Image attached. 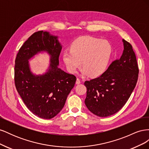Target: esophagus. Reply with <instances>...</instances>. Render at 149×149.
Here are the masks:
<instances>
[{
	"instance_id": "esophagus-1",
	"label": "esophagus",
	"mask_w": 149,
	"mask_h": 149,
	"mask_svg": "<svg viewBox=\"0 0 149 149\" xmlns=\"http://www.w3.org/2000/svg\"><path fill=\"white\" fill-rule=\"evenodd\" d=\"M76 83L77 84H80L81 83V80H80V79L79 78H77L76 79Z\"/></svg>"
}]
</instances>
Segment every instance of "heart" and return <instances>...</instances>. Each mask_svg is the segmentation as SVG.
<instances>
[{
  "mask_svg": "<svg viewBox=\"0 0 149 149\" xmlns=\"http://www.w3.org/2000/svg\"><path fill=\"white\" fill-rule=\"evenodd\" d=\"M112 52L111 44L107 40L87 36L75 40L71 50L63 52V59L70 73H76L82 64L83 74L97 77L105 71Z\"/></svg>",
  "mask_w": 149,
  "mask_h": 149,
  "instance_id": "obj_1",
  "label": "heart"
}]
</instances>
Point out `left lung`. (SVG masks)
Returning <instances> with one entry per match:
<instances>
[{
	"label": "left lung",
	"mask_w": 149,
	"mask_h": 149,
	"mask_svg": "<svg viewBox=\"0 0 149 149\" xmlns=\"http://www.w3.org/2000/svg\"><path fill=\"white\" fill-rule=\"evenodd\" d=\"M124 50L120 58L112 62L98 78L86 81L87 88L85 104L92 113L107 117L118 112L136 87L139 68L132 47L123 40Z\"/></svg>",
	"instance_id": "obj_1"
}]
</instances>
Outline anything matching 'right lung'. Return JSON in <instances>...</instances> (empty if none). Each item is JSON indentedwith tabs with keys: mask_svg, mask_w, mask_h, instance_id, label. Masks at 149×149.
<instances>
[{
	"mask_svg": "<svg viewBox=\"0 0 149 149\" xmlns=\"http://www.w3.org/2000/svg\"><path fill=\"white\" fill-rule=\"evenodd\" d=\"M61 49L57 36L38 31L24 43L15 58L17 91L28 109L40 118L49 119L59 113L76 83L74 75L58 68ZM42 51L51 56V64L45 74L35 75L30 70L28 60Z\"/></svg>",
	"mask_w": 149,
	"mask_h": 149,
	"instance_id": "add662e5",
	"label": "right lung"
}]
</instances>
